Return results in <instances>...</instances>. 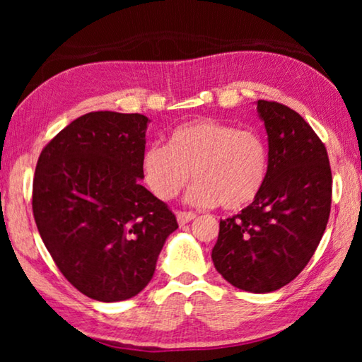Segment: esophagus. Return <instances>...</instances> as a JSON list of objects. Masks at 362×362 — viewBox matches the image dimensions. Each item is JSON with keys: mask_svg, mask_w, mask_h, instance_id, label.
Masks as SVG:
<instances>
[{"mask_svg": "<svg viewBox=\"0 0 362 362\" xmlns=\"http://www.w3.org/2000/svg\"><path fill=\"white\" fill-rule=\"evenodd\" d=\"M196 217V214L192 211H180L177 212V220H179L180 225H185L188 222H192V220Z\"/></svg>", "mask_w": 362, "mask_h": 362, "instance_id": "1", "label": "esophagus"}]
</instances>
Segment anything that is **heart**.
<instances>
[{
	"label": "heart",
	"instance_id": "obj_1",
	"mask_svg": "<svg viewBox=\"0 0 362 362\" xmlns=\"http://www.w3.org/2000/svg\"><path fill=\"white\" fill-rule=\"evenodd\" d=\"M144 180L161 201L177 198L189 180L194 206L240 211L260 194L268 175V148L252 129L201 118L174 127L168 144L146 146L140 161Z\"/></svg>",
	"mask_w": 362,
	"mask_h": 362
}]
</instances>
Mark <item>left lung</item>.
I'll return each instance as SVG.
<instances>
[{"label":"left lung","mask_w":362,"mask_h":362,"mask_svg":"<svg viewBox=\"0 0 362 362\" xmlns=\"http://www.w3.org/2000/svg\"><path fill=\"white\" fill-rule=\"evenodd\" d=\"M268 134V175L238 216L220 220L212 249L217 272L238 289L265 293L296 279L313 257L332 203L327 150L302 116L257 102Z\"/></svg>","instance_id":"8db88e82"}]
</instances>
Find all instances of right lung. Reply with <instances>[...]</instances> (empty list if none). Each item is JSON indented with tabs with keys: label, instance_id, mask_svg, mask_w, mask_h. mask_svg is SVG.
<instances>
[{
	"label": "right lung",
	"instance_id": "add662e5",
	"mask_svg": "<svg viewBox=\"0 0 362 362\" xmlns=\"http://www.w3.org/2000/svg\"><path fill=\"white\" fill-rule=\"evenodd\" d=\"M148 118L90 112L38 158L32 207L41 240L65 279L99 302L127 300L155 274L174 212L139 183Z\"/></svg>",
	"mask_w": 362,
	"mask_h": 362
}]
</instances>
